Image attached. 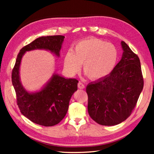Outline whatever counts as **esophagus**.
Returning a JSON list of instances; mask_svg holds the SVG:
<instances>
[{
  "mask_svg": "<svg viewBox=\"0 0 154 154\" xmlns=\"http://www.w3.org/2000/svg\"><path fill=\"white\" fill-rule=\"evenodd\" d=\"M78 87H79L81 89H83L85 88V85L83 83L79 82V83H78Z\"/></svg>",
  "mask_w": 154,
  "mask_h": 154,
  "instance_id": "obj_1",
  "label": "esophagus"
}]
</instances>
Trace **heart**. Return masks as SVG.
Returning a JSON list of instances; mask_svg holds the SVG:
<instances>
[{
    "label": "heart",
    "instance_id": "b5f03b06",
    "mask_svg": "<svg viewBox=\"0 0 154 154\" xmlns=\"http://www.w3.org/2000/svg\"><path fill=\"white\" fill-rule=\"evenodd\" d=\"M118 53L114 45L97 38L86 39L69 50L64 57V67L70 75H75L83 63V72L91 79L105 77L112 70Z\"/></svg>",
    "mask_w": 154,
    "mask_h": 154
}]
</instances>
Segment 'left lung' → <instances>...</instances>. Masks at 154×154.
Listing matches in <instances>:
<instances>
[{
	"mask_svg": "<svg viewBox=\"0 0 154 154\" xmlns=\"http://www.w3.org/2000/svg\"><path fill=\"white\" fill-rule=\"evenodd\" d=\"M120 61L110 73L87 85L88 112L103 126H114L128 119L134 109L143 87L138 55L124 42Z\"/></svg>",
	"mask_w": 154,
	"mask_h": 154,
	"instance_id": "8db88e82",
	"label": "left lung"
}]
</instances>
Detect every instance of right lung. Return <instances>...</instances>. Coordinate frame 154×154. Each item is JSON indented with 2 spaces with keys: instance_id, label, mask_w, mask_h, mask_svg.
<instances>
[{
  "instance_id": "1",
  "label": "right lung",
  "mask_w": 154,
  "mask_h": 154,
  "mask_svg": "<svg viewBox=\"0 0 154 154\" xmlns=\"http://www.w3.org/2000/svg\"><path fill=\"white\" fill-rule=\"evenodd\" d=\"M65 36L50 35L37 38L22 48L16 58L12 73V85L21 113L32 122L44 126L57 124L66 115L69 100L77 90L78 81L65 78L58 73L51 77L40 89L28 91L23 86L20 76L21 61L27 51L44 50L60 57Z\"/></svg>"
}]
</instances>
